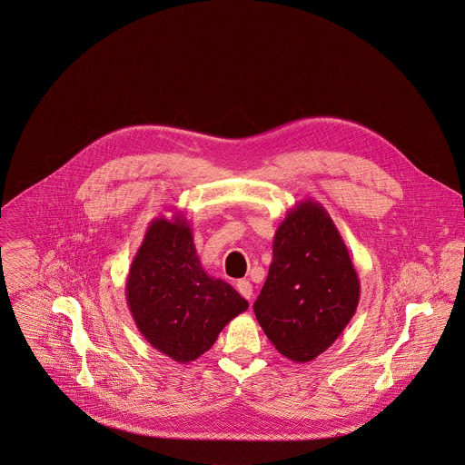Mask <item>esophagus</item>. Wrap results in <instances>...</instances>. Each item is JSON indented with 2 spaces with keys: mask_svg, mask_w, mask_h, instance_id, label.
<instances>
[{
  "mask_svg": "<svg viewBox=\"0 0 465 465\" xmlns=\"http://www.w3.org/2000/svg\"><path fill=\"white\" fill-rule=\"evenodd\" d=\"M237 292L244 297V299H248V301H252V295H253V286H252V282L250 281H239L237 282Z\"/></svg>",
  "mask_w": 465,
  "mask_h": 465,
  "instance_id": "obj_1",
  "label": "esophagus"
}]
</instances>
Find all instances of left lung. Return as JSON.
<instances>
[{"instance_id":"8db88e82","label":"left lung","mask_w":465,"mask_h":465,"mask_svg":"<svg viewBox=\"0 0 465 465\" xmlns=\"http://www.w3.org/2000/svg\"><path fill=\"white\" fill-rule=\"evenodd\" d=\"M361 281L348 246L326 208L299 201L273 237V261L253 304L275 346L293 362L324 353L353 319Z\"/></svg>"}]
</instances>
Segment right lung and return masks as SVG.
<instances>
[{"label":"right lung","mask_w":465,"mask_h":465,"mask_svg":"<svg viewBox=\"0 0 465 465\" xmlns=\"http://www.w3.org/2000/svg\"><path fill=\"white\" fill-rule=\"evenodd\" d=\"M126 304L146 342L179 364L206 353L223 328L248 310L228 282L203 270L181 212L148 224L128 270Z\"/></svg>","instance_id":"obj_1"}]
</instances>
